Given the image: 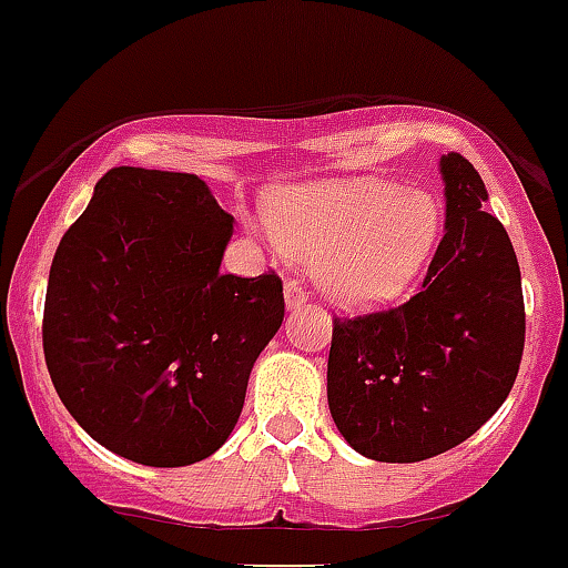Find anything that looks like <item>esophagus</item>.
<instances>
[{"label": "esophagus", "mask_w": 568, "mask_h": 568, "mask_svg": "<svg viewBox=\"0 0 568 568\" xmlns=\"http://www.w3.org/2000/svg\"><path fill=\"white\" fill-rule=\"evenodd\" d=\"M284 298H287V310H298V306H304L306 301H310V293L301 287L298 278H290L287 284H284Z\"/></svg>", "instance_id": "1"}]
</instances>
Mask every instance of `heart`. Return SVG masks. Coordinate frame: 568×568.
<instances>
[{"label":"heart","instance_id":"obj_1","mask_svg":"<svg viewBox=\"0 0 568 568\" xmlns=\"http://www.w3.org/2000/svg\"><path fill=\"white\" fill-rule=\"evenodd\" d=\"M440 225L435 194L385 178L295 189L270 209L275 240L312 258L321 287L348 306L396 301L435 253Z\"/></svg>","mask_w":568,"mask_h":568}]
</instances>
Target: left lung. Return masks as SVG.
Returning a JSON list of instances; mask_svg holds the SVG:
<instances>
[{"mask_svg":"<svg viewBox=\"0 0 568 568\" xmlns=\"http://www.w3.org/2000/svg\"><path fill=\"white\" fill-rule=\"evenodd\" d=\"M446 231L407 304L334 317L328 409L351 449L418 463L460 446L505 404L524 351L521 270L460 153L440 159Z\"/></svg>","mask_w":568,"mask_h":568,"instance_id":"left-lung-1","label":"left lung"}]
</instances>
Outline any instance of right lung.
<instances>
[{
	"mask_svg": "<svg viewBox=\"0 0 568 568\" xmlns=\"http://www.w3.org/2000/svg\"><path fill=\"white\" fill-rule=\"evenodd\" d=\"M234 217L189 172L113 166L63 234L44 356L72 418L125 460L178 468L229 440L284 321L275 273H220Z\"/></svg>",
	"mask_w": 568,
	"mask_h": 568,
	"instance_id": "right-lung-1",
	"label": "right lung"
}]
</instances>
